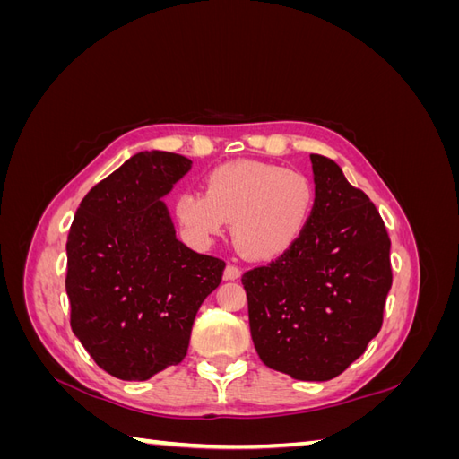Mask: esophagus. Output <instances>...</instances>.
<instances>
[{
  "label": "esophagus",
  "mask_w": 459,
  "mask_h": 459,
  "mask_svg": "<svg viewBox=\"0 0 459 459\" xmlns=\"http://www.w3.org/2000/svg\"><path fill=\"white\" fill-rule=\"evenodd\" d=\"M239 277H241V270L238 266H233V264H228L224 270V280L235 281V280H239Z\"/></svg>",
  "instance_id": "esophagus-1"
}]
</instances>
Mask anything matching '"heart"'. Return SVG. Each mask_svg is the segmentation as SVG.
Returning <instances> with one entry per match:
<instances>
[{
  "label": "heart",
  "mask_w": 459,
  "mask_h": 459,
  "mask_svg": "<svg viewBox=\"0 0 459 459\" xmlns=\"http://www.w3.org/2000/svg\"><path fill=\"white\" fill-rule=\"evenodd\" d=\"M316 206L312 179L266 162L220 164L204 178V193L184 191L174 216L201 247L214 243L231 224V239L248 260L283 256L307 231Z\"/></svg>",
  "instance_id": "1"
}]
</instances>
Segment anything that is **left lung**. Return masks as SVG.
Masks as SVG:
<instances>
[{
	"instance_id": "obj_1",
	"label": "left lung",
	"mask_w": 459,
	"mask_h": 459,
	"mask_svg": "<svg viewBox=\"0 0 459 459\" xmlns=\"http://www.w3.org/2000/svg\"><path fill=\"white\" fill-rule=\"evenodd\" d=\"M310 160L316 206L307 231L241 281L262 362L299 381H329L381 329L393 285L391 239L377 208L335 160Z\"/></svg>"
}]
</instances>
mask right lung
Listing matches in <instances>:
<instances>
[{"label":"right lung","mask_w":459,"mask_h":459,"mask_svg":"<svg viewBox=\"0 0 459 459\" xmlns=\"http://www.w3.org/2000/svg\"><path fill=\"white\" fill-rule=\"evenodd\" d=\"M189 169L176 152H137L90 189L68 231L73 333L122 381H147L182 362L193 319L226 268L176 239L162 197Z\"/></svg>","instance_id":"obj_1"}]
</instances>
